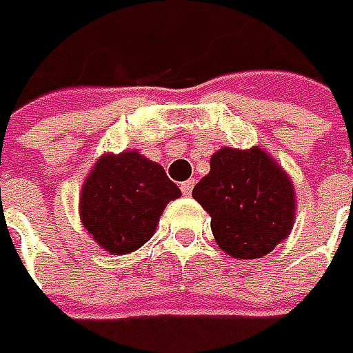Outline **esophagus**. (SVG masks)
<instances>
[{
  "label": "esophagus",
  "mask_w": 353,
  "mask_h": 353,
  "mask_svg": "<svg viewBox=\"0 0 353 353\" xmlns=\"http://www.w3.org/2000/svg\"><path fill=\"white\" fill-rule=\"evenodd\" d=\"M194 183H196V179H188V181H183V183H181V192H183V196H190V194H192Z\"/></svg>",
  "instance_id": "obj_1"
}]
</instances>
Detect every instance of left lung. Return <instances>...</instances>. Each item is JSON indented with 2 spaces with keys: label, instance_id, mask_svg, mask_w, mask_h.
Wrapping results in <instances>:
<instances>
[{
  "label": "left lung",
  "instance_id": "obj_1",
  "mask_svg": "<svg viewBox=\"0 0 353 353\" xmlns=\"http://www.w3.org/2000/svg\"><path fill=\"white\" fill-rule=\"evenodd\" d=\"M192 196L210 214L216 243L232 258L270 254L296 221L294 181L259 145L218 150Z\"/></svg>",
  "mask_w": 353,
  "mask_h": 353
}]
</instances>
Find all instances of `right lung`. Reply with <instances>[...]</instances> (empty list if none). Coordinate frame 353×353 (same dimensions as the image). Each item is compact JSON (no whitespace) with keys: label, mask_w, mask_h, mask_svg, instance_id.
<instances>
[{"label":"right lung","mask_w":353,"mask_h":353,"mask_svg":"<svg viewBox=\"0 0 353 353\" xmlns=\"http://www.w3.org/2000/svg\"><path fill=\"white\" fill-rule=\"evenodd\" d=\"M179 196L165 170L141 152H108L81 185L79 218L103 252L123 256L156 234L165 205Z\"/></svg>","instance_id":"add662e5"}]
</instances>
